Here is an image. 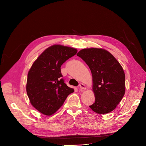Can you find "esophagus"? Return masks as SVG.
<instances>
[{
	"label": "esophagus",
	"instance_id": "obj_1",
	"mask_svg": "<svg viewBox=\"0 0 146 146\" xmlns=\"http://www.w3.org/2000/svg\"><path fill=\"white\" fill-rule=\"evenodd\" d=\"M79 88H80V90L82 91L83 90H85L86 89V86L84 85L83 83H80V85H79Z\"/></svg>",
	"mask_w": 146,
	"mask_h": 146
}]
</instances>
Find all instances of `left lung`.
<instances>
[{
  "instance_id": "left-lung-1",
  "label": "left lung",
  "mask_w": 146,
  "mask_h": 146,
  "mask_svg": "<svg viewBox=\"0 0 146 146\" xmlns=\"http://www.w3.org/2000/svg\"><path fill=\"white\" fill-rule=\"evenodd\" d=\"M77 56L85 61L92 75L95 101L89 107L99 114L112 111L125 94V76L122 66L110 52L102 48L83 49Z\"/></svg>"
}]
</instances>
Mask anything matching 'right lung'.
Listing matches in <instances>:
<instances>
[{
	"instance_id": "right-lung-1",
	"label": "right lung",
	"mask_w": 146,
	"mask_h": 146,
	"mask_svg": "<svg viewBox=\"0 0 146 146\" xmlns=\"http://www.w3.org/2000/svg\"><path fill=\"white\" fill-rule=\"evenodd\" d=\"M77 52L66 46L52 45L37 58L28 72L26 88L30 102L45 115L54 113L74 92L64 83L60 67Z\"/></svg>"
}]
</instances>
